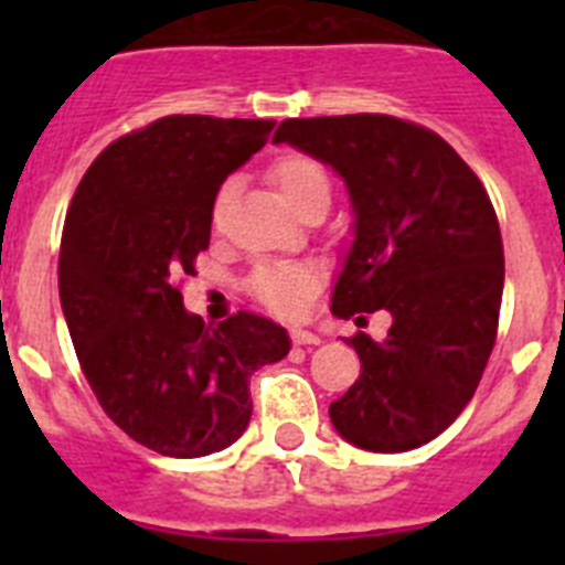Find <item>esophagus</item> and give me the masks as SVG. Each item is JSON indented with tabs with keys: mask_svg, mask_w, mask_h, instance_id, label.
Instances as JSON below:
<instances>
[{
	"mask_svg": "<svg viewBox=\"0 0 565 565\" xmlns=\"http://www.w3.org/2000/svg\"><path fill=\"white\" fill-rule=\"evenodd\" d=\"M291 339L294 344H319L317 333L306 331V328H291Z\"/></svg>",
	"mask_w": 565,
	"mask_h": 565,
	"instance_id": "obj_1",
	"label": "esophagus"
}]
</instances>
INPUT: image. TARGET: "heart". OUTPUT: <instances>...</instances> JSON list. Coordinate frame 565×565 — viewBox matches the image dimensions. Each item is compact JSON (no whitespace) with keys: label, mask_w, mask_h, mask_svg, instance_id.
I'll return each mask as SVG.
<instances>
[{"label":"heart","mask_w":565,"mask_h":565,"mask_svg":"<svg viewBox=\"0 0 565 565\" xmlns=\"http://www.w3.org/2000/svg\"><path fill=\"white\" fill-rule=\"evenodd\" d=\"M268 178L282 201L302 214L311 206L331 203V174L306 152H282L268 167ZM221 203V201H217ZM217 217V212H214ZM319 274L306 263H263L248 279V291L274 313H297L317 291Z\"/></svg>","instance_id":"obj_1"}]
</instances>
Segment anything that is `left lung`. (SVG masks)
Returning a JSON list of instances; mask_svg holds the SVG:
<instances>
[{
	"label": "left lung",
	"instance_id": "1",
	"mask_svg": "<svg viewBox=\"0 0 565 565\" xmlns=\"http://www.w3.org/2000/svg\"><path fill=\"white\" fill-rule=\"evenodd\" d=\"M274 143L328 163L351 194L333 317H393L382 342L344 339L362 373L333 427L362 450H416L461 416L495 344L503 243L487 189L441 135L393 115L288 118Z\"/></svg>",
	"mask_w": 565,
	"mask_h": 565
}]
</instances>
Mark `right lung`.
<instances>
[{
  "instance_id": "1",
  "label": "right lung",
  "mask_w": 565,
  "mask_h": 565,
  "mask_svg": "<svg viewBox=\"0 0 565 565\" xmlns=\"http://www.w3.org/2000/svg\"><path fill=\"white\" fill-rule=\"evenodd\" d=\"M274 121L167 115L84 172L58 252V297L89 387L129 438L172 458L226 450L252 418L248 379L291 351L286 328L237 311L217 328L174 286L209 248L214 198Z\"/></svg>"
}]
</instances>
